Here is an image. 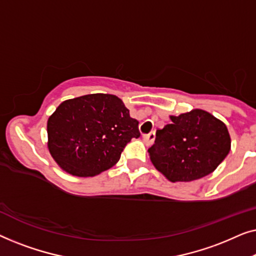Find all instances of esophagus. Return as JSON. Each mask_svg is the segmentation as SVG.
Instances as JSON below:
<instances>
[{
    "label": "esophagus",
    "mask_w": 256,
    "mask_h": 256,
    "mask_svg": "<svg viewBox=\"0 0 256 256\" xmlns=\"http://www.w3.org/2000/svg\"><path fill=\"white\" fill-rule=\"evenodd\" d=\"M154 140H155V132H149V134H146L144 136H143V142H144L146 146L152 144Z\"/></svg>",
    "instance_id": "1"
}]
</instances>
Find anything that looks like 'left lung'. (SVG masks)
<instances>
[{
	"instance_id": "8db88e82",
	"label": "left lung",
	"mask_w": 256,
	"mask_h": 256,
	"mask_svg": "<svg viewBox=\"0 0 256 256\" xmlns=\"http://www.w3.org/2000/svg\"><path fill=\"white\" fill-rule=\"evenodd\" d=\"M156 130L148 152L154 166L170 182H191L208 176L230 150L226 124L204 110H192Z\"/></svg>"
}]
</instances>
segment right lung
Returning <instances> with one entry per match:
<instances>
[{"instance_id": "add662e5", "label": "right lung", "mask_w": 256, "mask_h": 256, "mask_svg": "<svg viewBox=\"0 0 256 256\" xmlns=\"http://www.w3.org/2000/svg\"><path fill=\"white\" fill-rule=\"evenodd\" d=\"M48 149L66 172L93 177L118 162L138 121L120 98L96 93L62 101L48 120Z\"/></svg>"}]
</instances>
